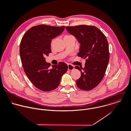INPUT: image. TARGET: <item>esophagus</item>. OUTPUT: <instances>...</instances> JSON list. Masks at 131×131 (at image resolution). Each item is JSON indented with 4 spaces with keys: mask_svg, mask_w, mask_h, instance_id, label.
I'll return each instance as SVG.
<instances>
[{
    "mask_svg": "<svg viewBox=\"0 0 131 131\" xmlns=\"http://www.w3.org/2000/svg\"><path fill=\"white\" fill-rule=\"evenodd\" d=\"M68 69L69 70H72L74 68V66L70 64H68Z\"/></svg>",
    "mask_w": 131,
    "mask_h": 131,
    "instance_id": "34e87169",
    "label": "esophagus"
}]
</instances>
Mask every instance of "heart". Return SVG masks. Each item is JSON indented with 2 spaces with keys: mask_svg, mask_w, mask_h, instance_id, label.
I'll return each instance as SVG.
<instances>
[{
  "mask_svg": "<svg viewBox=\"0 0 131 131\" xmlns=\"http://www.w3.org/2000/svg\"><path fill=\"white\" fill-rule=\"evenodd\" d=\"M71 36H72L70 35H65L64 36V37H71Z\"/></svg>",
  "mask_w": 131,
  "mask_h": 131,
  "instance_id": "b5f03b06",
  "label": "heart"
}]
</instances>
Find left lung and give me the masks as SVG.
<instances>
[{
  "label": "left lung",
  "mask_w": 131,
  "mask_h": 131,
  "mask_svg": "<svg viewBox=\"0 0 131 131\" xmlns=\"http://www.w3.org/2000/svg\"><path fill=\"white\" fill-rule=\"evenodd\" d=\"M67 30L78 40L80 44L78 56L86 59L85 67L81 71L76 84L81 90L89 91L96 87L103 80L109 63V45L105 35L97 27L87 25L66 27Z\"/></svg>",
  "instance_id": "obj_1"
}]
</instances>
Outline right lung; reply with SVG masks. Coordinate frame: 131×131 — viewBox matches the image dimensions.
Masks as SVG:
<instances>
[{
	"mask_svg": "<svg viewBox=\"0 0 131 131\" xmlns=\"http://www.w3.org/2000/svg\"><path fill=\"white\" fill-rule=\"evenodd\" d=\"M65 26L40 24L32 26L23 35L20 44V56L24 71L32 84L43 91H50L59 85L68 65L60 62L52 65L45 62V56L51 52V39L60 35Z\"/></svg>",
	"mask_w": 131,
	"mask_h": 131,
	"instance_id": "right-lung-1",
	"label": "right lung"
}]
</instances>
